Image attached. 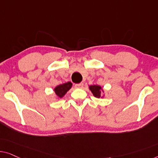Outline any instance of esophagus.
<instances>
[{"mask_svg":"<svg viewBox=\"0 0 158 158\" xmlns=\"http://www.w3.org/2000/svg\"><path fill=\"white\" fill-rule=\"evenodd\" d=\"M84 86V84L83 83H80V84H75V87L78 89H82Z\"/></svg>","mask_w":158,"mask_h":158,"instance_id":"1","label":"esophagus"}]
</instances>
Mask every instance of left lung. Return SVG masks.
<instances>
[{
    "label": "left lung",
    "mask_w": 158,
    "mask_h": 158,
    "mask_svg": "<svg viewBox=\"0 0 158 158\" xmlns=\"http://www.w3.org/2000/svg\"><path fill=\"white\" fill-rule=\"evenodd\" d=\"M89 89H90L93 95L96 98H102V93L103 92L102 86L98 85H91L89 86Z\"/></svg>",
    "instance_id": "obj_1"
}]
</instances>
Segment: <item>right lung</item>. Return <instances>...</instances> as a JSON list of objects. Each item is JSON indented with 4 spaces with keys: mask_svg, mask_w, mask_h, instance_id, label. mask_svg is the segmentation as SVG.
<instances>
[{
    "mask_svg": "<svg viewBox=\"0 0 158 158\" xmlns=\"http://www.w3.org/2000/svg\"><path fill=\"white\" fill-rule=\"evenodd\" d=\"M72 84L71 82H67V83L60 84L57 86H56L54 91H55L56 96H57L59 98H62L64 96L66 93L72 88Z\"/></svg>",
    "mask_w": 158,
    "mask_h": 158,
    "instance_id": "obj_1",
    "label": "right lung"
}]
</instances>
